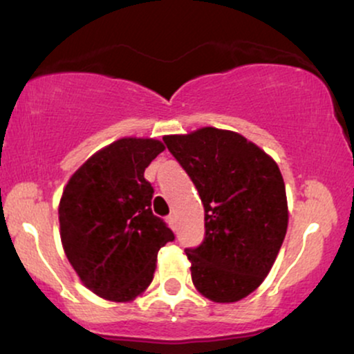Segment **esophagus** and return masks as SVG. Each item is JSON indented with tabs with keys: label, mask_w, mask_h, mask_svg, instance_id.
Instances as JSON below:
<instances>
[{
	"label": "esophagus",
	"mask_w": 354,
	"mask_h": 354,
	"mask_svg": "<svg viewBox=\"0 0 354 354\" xmlns=\"http://www.w3.org/2000/svg\"><path fill=\"white\" fill-rule=\"evenodd\" d=\"M167 224H169V226H171V229H174V231H176V227H177L176 214H169V216H167Z\"/></svg>",
	"instance_id": "1"
}]
</instances>
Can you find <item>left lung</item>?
I'll return each instance as SVG.
<instances>
[{
  "label": "left lung",
  "instance_id": "left-lung-1",
  "mask_svg": "<svg viewBox=\"0 0 354 354\" xmlns=\"http://www.w3.org/2000/svg\"><path fill=\"white\" fill-rule=\"evenodd\" d=\"M198 190L205 239L185 249L195 288L236 302L272 270L286 236L288 201L277 162L239 133L206 127L162 138Z\"/></svg>",
  "mask_w": 354,
  "mask_h": 354
}]
</instances>
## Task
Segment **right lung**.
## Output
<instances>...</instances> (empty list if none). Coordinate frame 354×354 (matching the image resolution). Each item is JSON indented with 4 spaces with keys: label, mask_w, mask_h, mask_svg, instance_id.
<instances>
[{
    "label": "right lung",
    "mask_w": 354,
    "mask_h": 354,
    "mask_svg": "<svg viewBox=\"0 0 354 354\" xmlns=\"http://www.w3.org/2000/svg\"><path fill=\"white\" fill-rule=\"evenodd\" d=\"M164 151L151 138H122L91 156L63 190L59 236L77 277L94 295L125 302L153 281L158 252L176 236L151 209L145 169Z\"/></svg>",
    "instance_id": "add662e5"
}]
</instances>
